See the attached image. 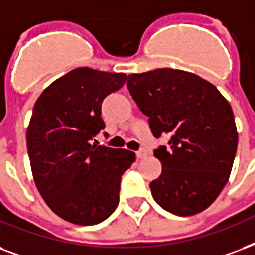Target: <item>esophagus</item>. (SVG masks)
Returning <instances> with one entry per match:
<instances>
[{"label": "esophagus", "instance_id": "obj_1", "mask_svg": "<svg viewBox=\"0 0 255 255\" xmlns=\"http://www.w3.org/2000/svg\"><path fill=\"white\" fill-rule=\"evenodd\" d=\"M147 156V151H144V149H139L137 152H136V158L137 159H143Z\"/></svg>", "mask_w": 255, "mask_h": 255}]
</instances>
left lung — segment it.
I'll use <instances>...</instances> for the list:
<instances>
[{
    "label": "left lung",
    "mask_w": 255,
    "mask_h": 255,
    "mask_svg": "<svg viewBox=\"0 0 255 255\" xmlns=\"http://www.w3.org/2000/svg\"><path fill=\"white\" fill-rule=\"evenodd\" d=\"M127 88L148 116L152 135L168 137L153 149L162 174L149 183L160 207L179 217L207 209L226 186L238 133L230 104L209 81L162 68L128 76Z\"/></svg>",
    "instance_id": "8db88e82"
}]
</instances>
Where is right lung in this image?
<instances>
[{
  "instance_id": "add662e5",
  "label": "right lung",
  "mask_w": 255,
  "mask_h": 255,
  "mask_svg": "<svg viewBox=\"0 0 255 255\" xmlns=\"http://www.w3.org/2000/svg\"><path fill=\"white\" fill-rule=\"evenodd\" d=\"M124 73L76 68L37 99L26 131L33 178L45 203L68 222H103L119 203L120 180L135 153L99 145L102 104L124 85Z\"/></svg>"
}]
</instances>
